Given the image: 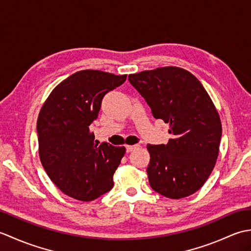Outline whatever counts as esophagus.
<instances>
[{"instance_id":"1","label":"esophagus","mask_w":251,"mask_h":251,"mask_svg":"<svg viewBox=\"0 0 251 251\" xmlns=\"http://www.w3.org/2000/svg\"><path fill=\"white\" fill-rule=\"evenodd\" d=\"M138 147H139L138 145H134V146H126V151L129 153V152H131V151H134L135 149H137Z\"/></svg>"}]
</instances>
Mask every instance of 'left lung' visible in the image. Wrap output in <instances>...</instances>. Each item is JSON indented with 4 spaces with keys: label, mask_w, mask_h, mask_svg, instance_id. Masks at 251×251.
Instances as JSON below:
<instances>
[{
    "label": "left lung",
    "mask_w": 251,
    "mask_h": 251,
    "mask_svg": "<svg viewBox=\"0 0 251 251\" xmlns=\"http://www.w3.org/2000/svg\"><path fill=\"white\" fill-rule=\"evenodd\" d=\"M128 81L150 105L153 116L169 124L167 145H148L151 188L179 200L199 191L214 169L222 134L219 113L201 83L178 67L129 74Z\"/></svg>",
    "instance_id": "left-lung-1"
}]
</instances>
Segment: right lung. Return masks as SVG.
<instances>
[{
  "label": "right lung",
  "instance_id": "add662e5",
  "mask_svg": "<svg viewBox=\"0 0 251 251\" xmlns=\"http://www.w3.org/2000/svg\"><path fill=\"white\" fill-rule=\"evenodd\" d=\"M99 70H82L51 90L37 117L39 154L46 174L66 195L90 201L113 188L125 147L95 143L90 124L106 93L126 81Z\"/></svg>",
  "mask_w": 251,
  "mask_h": 251
}]
</instances>
